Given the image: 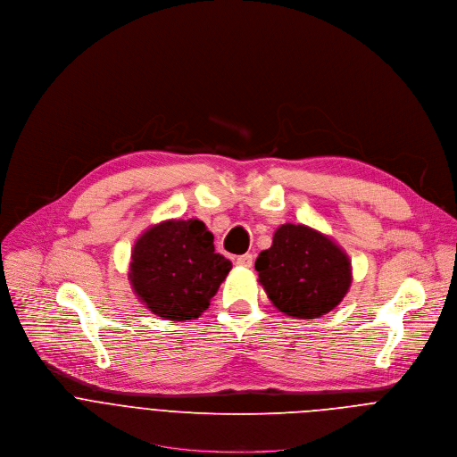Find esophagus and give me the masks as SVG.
<instances>
[{"label": "esophagus", "instance_id": "1", "mask_svg": "<svg viewBox=\"0 0 457 457\" xmlns=\"http://www.w3.org/2000/svg\"><path fill=\"white\" fill-rule=\"evenodd\" d=\"M236 262H237L239 266L250 268V266H252V262H253V255H252V253H243V255H237Z\"/></svg>", "mask_w": 457, "mask_h": 457}]
</instances>
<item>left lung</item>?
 I'll use <instances>...</instances> for the list:
<instances>
[{"mask_svg":"<svg viewBox=\"0 0 457 457\" xmlns=\"http://www.w3.org/2000/svg\"><path fill=\"white\" fill-rule=\"evenodd\" d=\"M259 283L283 313L315 319L331 312L347 294L351 264L326 236L304 225L287 223L255 259Z\"/></svg>","mask_w":457,"mask_h":457,"instance_id":"left-lung-1","label":"left lung"}]
</instances>
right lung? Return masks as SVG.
<instances>
[{"label": "right lung", "instance_id": "right-lung-1", "mask_svg": "<svg viewBox=\"0 0 457 457\" xmlns=\"http://www.w3.org/2000/svg\"><path fill=\"white\" fill-rule=\"evenodd\" d=\"M214 236L200 220L165 221L137 241L131 285L145 306L169 320H191L211 304L232 262L214 252Z\"/></svg>", "mask_w": 457, "mask_h": 457}]
</instances>
